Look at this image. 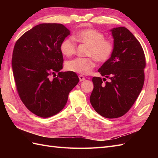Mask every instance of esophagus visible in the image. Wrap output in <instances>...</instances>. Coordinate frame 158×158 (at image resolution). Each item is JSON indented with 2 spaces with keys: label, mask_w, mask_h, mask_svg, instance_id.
Masks as SVG:
<instances>
[{
  "label": "esophagus",
  "mask_w": 158,
  "mask_h": 158,
  "mask_svg": "<svg viewBox=\"0 0 158 158\" xmlns=\"http://www.w3.org/2000/svg\"><path fill=\"white\" fill-rule=\"evenodd\" d=\"M79 80H80V82H82V81H84L85 80V77H84L83 75L80 74L79 75Z\"/></svg>",
  "instance_id": "esophagus-1"
}]
</instances>
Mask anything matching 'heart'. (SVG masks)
Instances as JSON below:
<instances>
[{
    "mask_svg": "<svg viewBox=\"0 0 158 158\" xmlns=\"http://www.w3.org/2000/svg\"><path fill=\"white\" fill-rule=\"evenodd\" d=\"M76 37L81 42L89 45L87 58H76L68 61L66 69L80 74H89L95 68V59L100 63H105L111 56L114 45L111 41L105 39V35L99 31L88 28L80 30ZM60 50L66 56H71L76 52V44L73 37H66L61 41Z\"/></svg>",
    "mask_w": 158,
    "mask_h": 158,
    "instance_id": "heart-1",
    "label": "heart"
}]
</instances>
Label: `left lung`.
<instances>
[{"instance_id": "obj_1", "label": "left lung", "mask_w": 158, "mask_h": 158, "mask_svg": "<svg viewBox=\"0 0 158 158\" xmlns=\"http://www.w3.org/2000/svg\"><path fill=\"white\" fill-rule=\"evenodd\" d=\"M111 31L114 50L98 70L105 78H92L89 101L100 115L114 118L126 114L139 95L144 82L146 59L140 42L127 28L118 27Z\"/></svg>"}]
</instances>
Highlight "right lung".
Listing matches in <instances>:
<instances>
[{
	"label": "right lung",
	"mask_w": 158,
	"mask_h": 158,
	"mask_svg": "<svg viewBox=\"0 0 158 158\" xmlns=\"http://www.w3.org/2000/svg\"><path fill=\"white\" fill-rule=\"evenodd\" d=\"M70 33L60 23H41L23 33L14 45L12 66L18 95L40 117L59 113L79 82L75 73L60 72L63 64L60 45ZM56 73V77L50 78Z\"/></svg>",
	"instance_id": "right-lung-1"
}]
</instances>
